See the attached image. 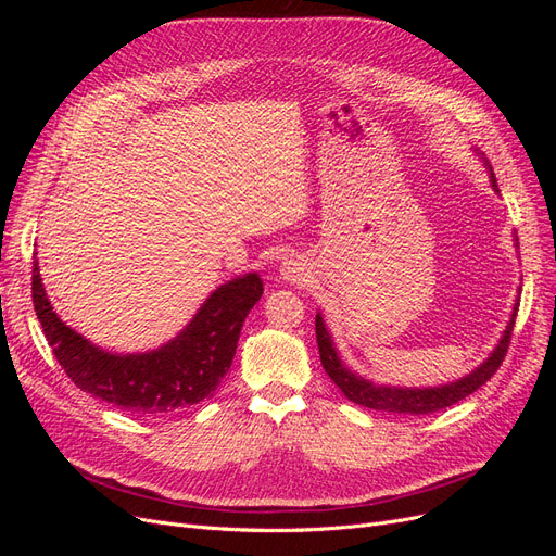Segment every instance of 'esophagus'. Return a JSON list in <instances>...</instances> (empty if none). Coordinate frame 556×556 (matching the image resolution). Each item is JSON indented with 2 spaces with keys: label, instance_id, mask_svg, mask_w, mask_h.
Returning <instances> with one entry per match:
<instances>
[{
  "label": "esophagus",
  "instance_id": "esophagus-1",
  "mask_svg": "<svg viewBox=\"0 0 556 556\" xmlns=\"http://www.w3.org/2000/svg\"><path fill=\"white\" fill-rule=\"evenodd\" d=\"M282 278L285 280H290V282H296V280H301V266L296 264V262H285L282 264Z\"/></svg>",
  "mask_w": 556,
  "mask_h": 556
}]
</instances>
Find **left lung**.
Returning <instances> with one entry per match:
<instances>
[{
    "label": "left lung",
    "mask_w": 556,
    "mask_h": 556,
    "mask_svg": "<svg viewBox=\"0 0 556 556\" xmlns=\"http://www.w3.org/2000/svg\"><path fill=\"white\" fill-rule=\"evenodd\" d=\"M490 178H492V188L498 192L492 166H490ZM517 308H519V304H515L510 323H508L506 331H503L498 345L492 350V355L486 357L476 368V371H470L468 376L454 380V382H447V384L390 387V384H376L357 374H352L350 368L341 362L339 352H336L331 336L325 327L323 315L317 313L315 315V336H317V348H319V362H323L327 376L345 394V399H350L352 403H359V406H364V408H374V410H382V413H403V415L435 413V410H443L447 406H454V403L466 399L468 394H473L496 374V368L501 366L503 357H506L508 345H510Z\"/></svg>",
    "instance_id": "obj_1"
}]
</instances>
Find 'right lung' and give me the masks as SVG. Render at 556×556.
<instances>
[{
    "label": "right lung",
    "instance_id": "add662e5",
    "mask_svg": "<svg viewBox=\"0 0 556 556\" xmlns=\"http://www.w3.org/2000/svg\"><path fill=\"white\" fill-rule=\"evenodd\" d=\"M262 292L257 274L233 278L204 301L174 341L137 355H115L62 323L46 296L39 262L31 268V301L64 374L83 392L139 417L169 415L213 396Z\"/></svg>",
    "mask_w": 556,
    "mask_h": 556
}]
</instances>
